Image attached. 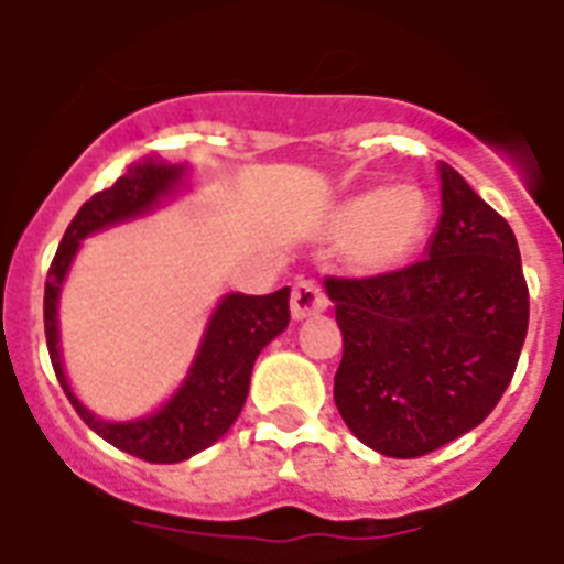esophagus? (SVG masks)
<instances>
[{
    "instance_id": "esophagus-1",
    "label": "esophagus",
    "mask_w": 564,
    "mask_h": 564,
    "mask_svg": "<svg viewBox=\"0 0 564 564\" xmlns=\"http://www.w3.org/2000/svg\"><path fill=\"white\" fill-rule=\"evenodd\" d=\"M290 307H292V318H307V316H316V313H325L327 310L325 290H322L316 281L301 278V281H295V286H292Z\"/></svg>"
}]
</instances>
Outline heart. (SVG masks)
Returning a JSON list of instances; mask_svg holds the SVG:
<instances>
[{
    "label": "heart",
    "mask_w": 564,
    "mask_h": 564,
    "mask_svg": "<svg viewBox=\"0 0 564 564\" xmlns=\"http://www.w3.org/2000/svg\"><path fill=\"white\" fill-rule=\"evenodd\" d=\"M430 204L415 187L369 189L348 198L330 219V234L348 239V257L362 272H386L415 254L427 234Z\"/></svg>",
    "instance_id": "heart-1"
}]
</instances>
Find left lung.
I'll return each mask as SVG.
<instances>
[{
    "label": "left lung",
    "mask_w": 564,
    "mask_h": 564,
    "mask_svg": "<svg viewBox=\"0 0 564 564\" xmlns=\"http://www.w3.org/2000/svg\"><path fill=\"white\" fill-rule=\"evenodd\" d=\"M343 362L334 401L362 445L412 459L489 415L516 375L530 322L516 234L442 163L427 257L398 272L327 278Z\"/></svg>",
    "instance_id": "8db88e82"
}]
</instances>
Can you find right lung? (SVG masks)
<instances>
[{
    "label": "right lung",
    "instance_id": "right-lung-1",
    "mask_svg": "<svg viewBox=\"0 0 564 564\" xmlns=\"http://www.w3.org/2000/svg\"><path fill=\"white\" fill-rule=\"evenodd\" d=\"M181 175H184V166L145 161L113 181V187L101 189L90 202H84L57 246L55 260L48 265L46 295H43V325H46L52 369H55L75 412L82 415L87 427L96 430L113 447L137 456V459H145V463L163 465L184 463L228 433L246 403L257 354L290 325V286H283L272 295H239L237 292V295L221 299L210 325H207L189 377L163 410L149 419L110 424V421L96 419L78 403L66 383L61 351H57V292L66 278V269L73 263L78 242L87 234L108 228L113 221L131 219L137 213H145L161 195H166L178 184Z\"/></svg>",
    "mask_w": 564,
    "mask_h": 564
}]
</instances>
